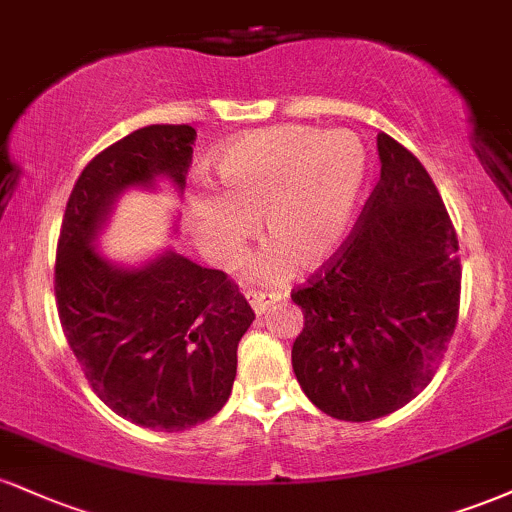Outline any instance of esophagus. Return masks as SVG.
<instances>
[{"instance_id":"esophagus-1","label":"esophagus","mask_w":512,"mask_h":512,"mask_svg":"<svg viewBox=\"0 0 512 512\" xmlns=\"http://www.w3.org/2000/svg\"><path fill=\"white\" fill-rule=\"evenodd\" d=\"M245 296H248L252 310H255L257 315H262L264 310H267L269 305L276 301V296H267V293H264V291H248V293H245Z\"/></svg>"}]
</instances>
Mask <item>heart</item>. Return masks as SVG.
I'll return each instance as SVG.
<instances>
[{
    "instance_id": "b5f03b06",
    "label": "heart",
    "mask_w": 512,
    "mask_h": 512,
    "mask_svg": "<svg viewBox=\"0 0 512 512\" xmlns=\"http://www.w3.org/2000/svg\"><path fill=\"white\" fill-rule=\"evenodd\" d=\"M214 178L216 195L192 197V231L216 262L233 267L262 219L272 245L252 264V279L276 284L293 264L315 269L342 245L366 178V149L346 129H260L216 158Z\"/></svg>"
}]
</instances>
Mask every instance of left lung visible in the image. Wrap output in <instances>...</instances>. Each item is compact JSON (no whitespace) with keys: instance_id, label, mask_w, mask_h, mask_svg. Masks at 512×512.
Listing matches in <instances>:
<instances>
[{"instance_id":"obj_1","label":"left lung","mask_w":512,"mask_h":512,"mask_svg":"<svg viewBox=\"0 0 512 512\" xmlns=\"http://www.w3.org/2000/svg\"><path fill=\"white\" fill-rule=\"evenodd\" d=\"M380 180L354 231L291 293L303 330L293 373L310 402L342 421H373L431 383L460 313V245L421 161L378 134Z\"/></svg>"}]
</instances>
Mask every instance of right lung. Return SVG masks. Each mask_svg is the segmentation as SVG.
<instances>
[{
  "label": "right lung",
  "instance_id": "right-lung-1",
  "mask_svg": "<svg viewBox=\"0 0 512 512\" xmlns=\"http://www.w3.org/2000/svg\"><path fill=\"white\" fill-rule=\"evenodd\" d=\"M195 139L190 125H149L103 149L81 170L57 240V315L88 385L117 416L166 433L219 414L255 313L219 269L173 250L117 267L91 243L127 187L168 178L185 190Z\"/></svg>",
  "mask_w": 512,
  "mask_h": 512
}]
</instances>
